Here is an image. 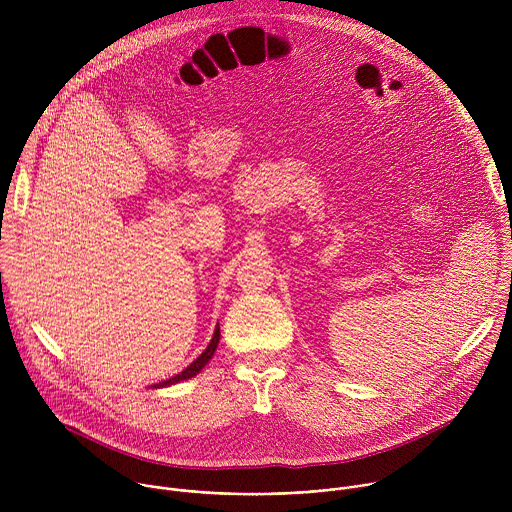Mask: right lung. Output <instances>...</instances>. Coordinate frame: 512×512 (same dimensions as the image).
<instances>
[{"mask_svg":"<svg viewBox=\"0 0 512 512\" xmlns=\"http://www.w3.org/2000/svg\"><path fill=\"white\" fill-rule=\"evenodd\" d=\"M218 340H221V326L216 324V328H214V334H212V340L208 342V346H206V350L196 358V360H192L190 362V367H186L182 373H178L176 377H172V379H166V381H162L160 385H154V389H162V387H170V385H176V383H180V381H186V379H192V377H196L206 364H208V360L212 358V354H214V350H216V346H218Z\"/></svg>","mask_w":512,"mask_h":512,"instance_id":"right-lung-1","label":"right lung"}]
</instances>
